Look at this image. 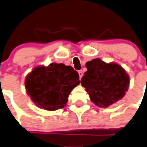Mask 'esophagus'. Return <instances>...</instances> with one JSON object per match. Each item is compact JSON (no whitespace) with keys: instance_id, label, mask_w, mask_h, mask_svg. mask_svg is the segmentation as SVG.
<instances>
[{"instance_id":"esophagus-1","label":"esophagus","mask_w":147,"mask_h":147,"mask_svg":"<svg viewBox=\"0 0 147 147\" xmlns=\"http://www.w3.org/2000/svg\"><path fill=\"white\" fill-rule=\"evenodd\" d=\"M78 75H79L80 79H82V76H83V71H82V70H79L78 71Z\"/></svg>"}]
</instances>
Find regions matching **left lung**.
I'll return each instance as SVG.
<instances>
[{
  "label": "left lung",
  "mask_w": 147,
  "mask_h": 147,
  "mask_svg": "<svg viewBox=\"0 0 147 147\" xmlns=\"http://www.w3.org/2000/svg\"><path fill=\"white\" fill-rule=\"evenodd\" d=\"M85 65L88 70L81 83L96 106L107 108L125 96L130 78L121 65L105 63L99 58L87 62Z\"/></svg>",
  "instance_id": "left-lung-1"
}]
</instances>
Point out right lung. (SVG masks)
I'll return each instance as SVG.
<instances>
[{
	"mask_svg": "<svg viewBox=\"0 0 147 147\" xmlns=\"http://www.w3.org/2000/svg\"><path fill=\"white\" fill-rule=\"evenodd\" d=\"M79 84L78 73L63 63L36 66L25 79L26 92L31 100L37 107L47 111L65 107L71 91Z\"/></svg>",
	"mask_w": 147,
	"mask_h": 147,
	"instance_id": "1",
	"label": "right lung"
}]
</instances>
